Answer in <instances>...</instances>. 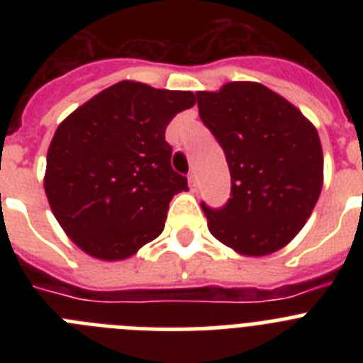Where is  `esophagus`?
<instances>
[{
	"label": "esophagus",
	"mask_w": 363,
	"mask_h": 363,
	"mask_svg": "<svg viewBox=\"0 0 363 363\" xmlns=\"http://www.w3.org/2000/svg\"><path fill=\"white\" fill-rule=\"evenodd\" d=\"M189 187H191L192 192H196L198 178H196V174H194V172H191V174H189Z\"/></svg>",
	"instance_id": "34e87169"
}]
</instances>
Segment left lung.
Instances as JSON below:
<instances>
[{
    "instance_id": "1",
    "label": "left lung",
    "mask_w": 363,
    "mask_h": 363,
    "mask_svg": "<svg viewBox=\"0 0 363 363\" xmlns=\"http://www.w3.org/2000/svg\"><path fill=\"white\" fill-rule=\"evenodd\" d=\"M196 99L230 171L229 201L220 209L201 203L211 234L243 256L277 252L306 225L322 192L318 133L262 83L233 82Z\"/></svg>"
}]
</instances>
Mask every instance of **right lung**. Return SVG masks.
I'll list each match as a JSON object with an SVG mask.
<instances>
[{
    "mask_svg": "<svg viewBox=\"0 0 363 363\" xmlns=\"http://www.w3.org/2000/svg\"><path fill=\"white\" fill-rule=\"evenodd\" d=\"M194 104L191 91L125 79L60 123L47 152L45 192L82 251L116 262L162 234L172 196L189 191L187 178L171 167L165 129Z\"/></svg>",
    "mask_w": 363,
    "mask_h": 363,
    "instance_id": "add662e5",
    "label": "right lung"
}]
</instances>
